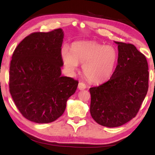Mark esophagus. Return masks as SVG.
Masks as SVG:
<instances>
[{"mask_svg":"<svg viewBox=\"0 0 155 155\" xmlns=\"http://www.w3.org/2000/svg\"><path fill=\"white\" fill-rule=\"evenodd\" d=\"M78 87L80 90H83L86 88V85L83 82H79V83H78Z\"/></svg>","mask_w":155,"mask_h":155,"instance_id":"34e87169","label":"esophagus"}]
</instances>
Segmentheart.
Instances as JSON below:
<instances>
[{
	"label": "heart",
	"mask_w": 155,
	"mask_h": 155,
	"mask_svg": "<svg viewBox=\"0 0 155 155\" xmlns=\"http://www.w3.org/2000/svg\"><path fill=\"white\" fill-rule=\"evenodd\" d=\"M61 54L68 71L77 69L78 63L83 64V71L91 83H100L111 77L117 61V52L111 46L95 41H76L61 48Z\"/></svg>",
	"instance_id": "heart-1"
}]
</instances>
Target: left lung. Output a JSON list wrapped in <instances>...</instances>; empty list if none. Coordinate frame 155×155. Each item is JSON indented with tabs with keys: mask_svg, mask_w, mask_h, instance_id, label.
<instances>
[{
	"mask_svg": "<svg viewBox=\"0 0 155 155\" xmlns=\"http://www.w3.org/2000/svg\"><path fill=\"white\" fill-rule=\"evenodd\" d=\"M117 65L110 79L91 87L90 114L104 127H117L136 116L148 90V65L145 55L131 44L115 41Z\"/></svg>",
	"mask_w": 155,
	"mask_h": 155,
	"instance_id": "obj_1",
	"label": "left lung"
}]
</instances>
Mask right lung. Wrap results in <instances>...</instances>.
<instances>
[{
    "label": "right lung",
    "instance_id": "1",
    "mask_svg": "<svg viewBox=\"0 0 155 155\" xmlns=\"http://www.w3.org/2000/svg\"><path fill=\"white\" fill-rule=\"evenodd\" d=\"M61 28L35 32L18 44L9 68V92L23 116L44 124L61 116L78 81L61 77Z\"/></svg>",
    "mask_w": 155,
    "mask_h": 155
}]
</instances>
